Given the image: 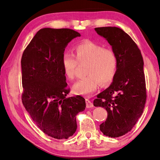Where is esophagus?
Here are the masks:
<instances>
[{"instance_id": "obj_1", "label": "esophagus", "mask_w": 160, "mask_h": 160, "mask_svg": "<svg viewBox=\"0 0 160 160\" xmlns=\"http://www.w3.org/2000/svg\"><path fill=\"white\" fill-rule=\"evenodd\" d=\"M85 100H86L87 108H91V107H93V104L91 102V101L90 100H89V99H88V98H87Z\"/></svg>"}]
</instances>
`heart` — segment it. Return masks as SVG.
<instances>
[{"label":"heart","instance_id":"b5f03b06","mask_svg":"<svg viewBox=\"0 0 160 160\" xmlns=\"http://www.w3.org/2000/svg\"><path fill=\"white\" fill-rule=\"evenodd\" d=\"M75 52L76 56L65 53L62 58L64 73L69 80H73L76 77L78 63H87L85 70L87 76L74 84L73 92L75 94L89 95L98 89L100 84L106 85L112 82L118 62L113 49L88 40L78 44Z\"/></svg>","mask_w":160,"mask_h":160}]
</instances>
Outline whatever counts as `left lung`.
Listing matches in <instances>:
<instances>
[{
	"mask_svg": "<svg viewBox=\"0 0 160 160\" xmlns=\"http://www.w3.org/2000/svg\"><path fill=\"white\" fill-rule=\"evenodd\" d=\"M95 30L112 46L118 62L113 82L98 95L93 105L108 113L100 131L106 136L118 138L130 131L143 113L147 100L144 60L136 43L122 29L104 27Z\"/></svg>",
	"mask_w": 160,
	"mask_h": 160,
	"instance_id": "1",
	"label": "left lung"
}]
</instances>
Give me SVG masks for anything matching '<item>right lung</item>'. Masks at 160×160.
Wrapping results in <instances>:
<instances>
[{
  "label": "right lung",
  "instance_id": "obj_1",
  "mask_svg": "<svg viewBox=\"0 0 160 160\" xmlns=\"http://www.w3.org/2000/svg\"><path fill=\"white\" fill-rule=\"evenodd\" d=\"M79 36L71 29H41L21 58L24 107L40 130L58 140L72 136L76 115L86 107L82 96L66 98L70 89L62 64L68 43Z\"/></svg>",
  "mask_w": 160,
  "mask_h": 160
}]
</instances>
